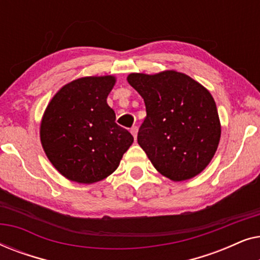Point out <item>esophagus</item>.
<instances>
[{
  "label": "esophagus",
  "mask_w": 260,
  "mask_h": 260,
  "mask_svg": "<svg viewBox=\"0 0 260 260\" xmlns=\"http://www.w3.org/2000/svg\"><path fill=\"white\" fill-rule=\"evenodd\" d=\"M130 133L133 134V136H134V138L135 140H136V137H137V133H138V127L137 126H133L130 129Z\"/></svg>",
  "instance_id": "34e87169"
}]
</instances>
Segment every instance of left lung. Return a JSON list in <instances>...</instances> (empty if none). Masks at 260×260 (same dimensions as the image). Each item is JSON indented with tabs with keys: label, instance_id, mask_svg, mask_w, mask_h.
Masks as SVG:
<instances>
[{
	"label": "left lung",
	"instance_id": "8db88e82",
	"mask_svg": "<svg viewBox=\"0 0 260 260\" xmlns=\"http://www.w3.org/2000/svg\"><path fill=\"white\" fill-rule=\"evenodd\" d=\"M127 83L144 99L147 117L137 142L156 170L173 181L200 174L214 156L221 135L209 91L176 71L131 73Z\"/></svg>",
	"mask_w": 260,
	"mask_h": 260
}]
</instances>
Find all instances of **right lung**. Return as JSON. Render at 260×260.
Segmentation results:
<instances>
[{"label": "right lung", "instance_id": "1", "mask_svg": "<svg viewBox=\"0 0 260 260\" xmlns=\"http://www.w3.org/2000/svg\"><path fill=\"white\" fill-rule=\"evenodd\" d=\"M116 78L84 77L66 84L46 109L40 125L42 148L54 168L78 183L98 182L118 168L133 144L116 124L106 103Z\"/></svg>", "mask_w": 260, "mask_h": 260}]
</instances>
